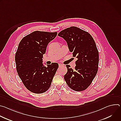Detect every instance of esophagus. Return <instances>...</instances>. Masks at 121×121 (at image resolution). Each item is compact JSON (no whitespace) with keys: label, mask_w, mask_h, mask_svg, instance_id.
<instances>
[{"label":"esophagus","mask_w":121,"mask_h":121,"mask_svg":"<svg viewBox=\"0 0 121 121\" xmlns=\"http://www.w3.org/2000/svg\"><path fill=\"white\" fill-rule=\"evenodd\" d=\"M64 66V65H63V64H59V67H62V66Z\"/></svg>","instance_id":"1"}]
</instances>
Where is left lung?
Instances as JSON below:
<instances>
[{"label":"left lung","mask_w":121,"mask_h":121,"mask_svg":"<svg viewBox=\"0 0 121 121\" xmlns=\"http://www.w3.org/2000/svg\"><path fill=\"white\" fill-rule=\"evenodd\" d=\"M58 35L65 40L69 51L77 58L74 69L66 65L67 72L64 79L71 89L84 91L98 72L99 56L95 42L90 33L74 26L61 31Z\"/></svg>","instance_id":"8db88e82"}]
</instances>
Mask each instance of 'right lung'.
<instances>
[{
	"label": "right lung",
	"mask_w": 121,
	"mask_h": 121,
	"mask_svg": "<svg viewBox=\"0 0 121 121\" xmlns=\"http://www.w3.org/2000/svg\"><path fill=\"white\" fill-rule=\"evenodd\" d=\"M57 33L34 31L22 38L19 44L15 55L17 71L26 88L33 93L47 91L58 67L57 63L45 66L42 59L48 43Z\"/></svg>",
	"instance_id": "obj_1"
}]
</instances>
